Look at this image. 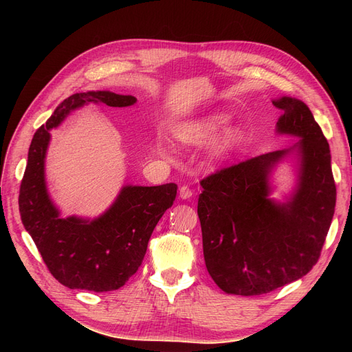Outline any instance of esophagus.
Wrapping results in <instances>:
<instances>
[{"label":"esophagus","instance_id":"esophagus-1","mask_svg":"<svg viewBox=\"0 0 352 352\" xmlns=\"http://www.w3.org/2000/svg\"><path fill=\"white\" fill-rule=\"evenodd\" d=\"M191 197H192V191H191L190 187L182 186V187L179 188V198H181V199H188V198H191Z\"/></svg>","mask_w":352,"mask_h":352}]
</instances>
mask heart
I'll return each mask as SVG.
<instances>
[{"label": "heart", "instance_id": "1", "mask_svg": "<svg viewBox=\"0 0 352 352\" xmlns=\"http://www.w3.org/2000/svg\"><path fill=\"white\" fill-rule=\"evenodd\" d=\"M230 116L226 113H212L201 118L188 120L174 128V138L187 146H201L210 141L207 160L218 162L234 153L244 141L243 129L236 125H230ZM157 150L161 154L168 153V148L160 144Z\"/></svg>", "mask_w": 352, "mask_h": 352}]
</instances>
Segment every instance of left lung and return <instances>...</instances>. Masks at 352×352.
<instances>
[{
	"label": "left lung",
	"mask_w": 352,
	"mask_h": 352,
	"mask_svg": "<svg viewBox=\"0 0 352 352\" xmlns=\"http://www.w3.org/2000/svg\"><path fill=\"white\" fill-rule=\"evenodd\" d=\"M283 109L278 135L298 138L285 150L251 158L201 181L198 217L207 270L227 294L261 295L302 278L317 264L337 190L327 138L301 100H272ZM288 157L296 182L283 201L272 174Z\"/></svg>",
	"instance_id": "1"
}]
</instances>
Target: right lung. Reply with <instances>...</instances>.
Returning <instances> with one entry per match:
<instances>
[{"mask_svg": "<svg viewBox=\"0 0 352 352\" xmlns=\"http://www.w3.org/2000/svg\"><path fill=\"white\" fill-rule=\"evenodd\" d=\"M133 96L111 91L77 92L65 98L34 134L20 188V214L24 228L38 248L55 280L71 289L114 291L141 265L148 241L164 212L171 208L177 184L157 187L124 186L113 204L96 218L61 217L45 181L50 131L87 104L129 107Z\"/></svg>", "mask_w": 352, "mask_h": 352, "instance_id": "1", "label": "right lung"}]
</instances>
